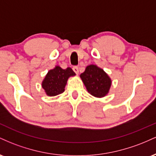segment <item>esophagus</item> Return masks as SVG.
I'll return each mask as SVG.
<instances>
[{
    "mask_svg": "<svg viewBox=\"0 0 156 156\" xmlns=\"http://www.w3.org/2000/svg\"><path fill=\"white\" fill-rule=\"evenodd\" d=\"M73 69L76 74H78V73H79V69H78V67H77V66H74V67H73Z\"/></svg>",
    "mask_w": 156,
    "mask_h": 156,
    "instance_id": "obj_1",
    "label": "esophagus"
}]
</instances>
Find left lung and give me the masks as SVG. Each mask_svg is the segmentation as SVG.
<instances>
[{
    "instance_id": "1",
    "label": "left lung",
    "mask_w": 156,
    "mask_h": 156,
    "mask_svg": "<svg viewBox=\"0 0 156 156\" xmlns=\"http://www.w3.org/2000/svg\"><path fill=\"white\" fill-rule=\"evenodd\" d=\"M80 76L92 95L102 98L108 92L112 80L103 69L92 64L87 67L85 71Z\"/></svg>"
}]
</instances>
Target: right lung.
<instances>
[{
	"label": "right lung",
	"instance_id": "obj_1",
	"mask_svg": "<svg viewBox=\"0 0 156 156\" xmlns=\"http://www.w3.org/2000/svg\"><path fill=\"white\" fill-rule=\"evenodd\" d=\"M76 73L70 67L63 69L58 66L51 69L42 81V88L49 96H55L64 92L67 80L69 76H75Z\"/></svg>",
	"mask_w": 156,
	"mask_h": 156
}]
</instances>
